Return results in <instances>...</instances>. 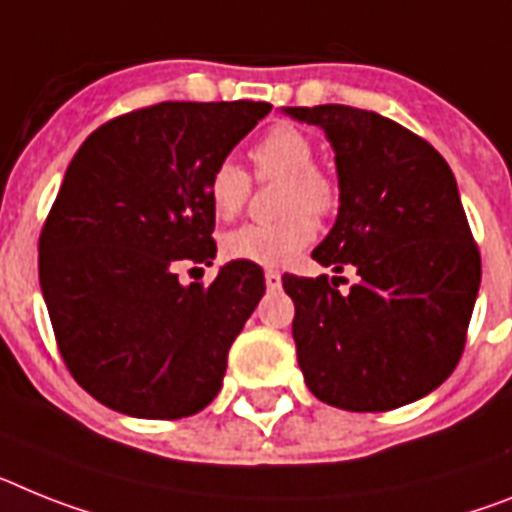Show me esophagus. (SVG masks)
<instances>
[{
  "instance_id": "34e87169",
  "label": "esophagus",
  "mask_w": 512,
  "mask_h": 512,
  "mask_svg": "<svg viewBox=\"0 0 512 512\" xmlns=\"http://www.w3.org/2000/svg\"><path fill=\"white\" fill-rule=\"evenodd\" d=\"M265 286H268L270 291L281 289V273H278V270H265Z\"/></svg>"
}]
</instances>
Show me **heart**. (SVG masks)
Returning <instances> with one entry per match:
<instances>
[{
  "label": "heart",
  "mask_w": 512,
  "mask_h": 512,
  "mask_svg": "<svg viewBox=\"0 0 512 512\" xmlns=\"http://www.w3.org/2000/svg\"><path fill=\"white\" fill-rule=\"evenodd\" d=\"M252 163L260 179H281L278 210L286 213L273 223H247L223 236V255L239 263L278 268L291 263L317 234L315 218L338 205V187L315 166V145L291 124H276L252 148ZM249 197V176L234 161H221L208 176V200L218 218H234Z\"/></svg>",
  "instance_id": "b5f03b06"
}]
</instances>
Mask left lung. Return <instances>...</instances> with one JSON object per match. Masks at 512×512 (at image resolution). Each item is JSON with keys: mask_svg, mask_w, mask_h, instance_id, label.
Wrapping results in <instances>:
<instances>
[{"mask_svg": "<svg viewBox=\"0 0 512 512\" xmlns=\"http://www.w3.org/2000/svg\"><path fill=\"white\" fill-rule=\"evenodd\" d=\"M336 153L338 216L312 257L338 278L283 276L307 388L336 409L390 411L440 388L463 354L482 260L458 184L427 140L375 111L283 106Z\"/></svg>", "mask_w": 512, "mask_h": 512, "instance_id": "left-lung-1", "label": "left lung"}]
</instances>
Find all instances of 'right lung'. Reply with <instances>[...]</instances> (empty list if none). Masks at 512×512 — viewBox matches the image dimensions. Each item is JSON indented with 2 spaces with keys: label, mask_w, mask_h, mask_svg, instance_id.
Returning <instances> with one entry per match:
<instances>
[{
  "label": "right lung",
  "mask_w": 512,
  "mask_h": 512,
  "mask_svg": "<svg viewBox=\"0 0 512 512\" xmlns=\"http://www.w3.org/2000/svg\"><path fill=\"white\" fill-rule=\"evenodd\" d=\"M270 103L166 101L111 119L67 166L38 242L59 351L96 401L137 419H182L221 390L229 349L265 294L263 270L213 265L208 176Z\"/></svg>",
  "instance_id": "obj_1"
}]
</instances>
